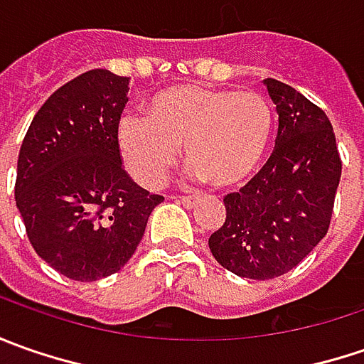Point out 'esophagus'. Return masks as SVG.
<instances>
[{
  "mask_svg": "<svg viewBox=\"0 0 364 364\" xmlns=\"http://www.w3.org/2000/svg\"><path fill=\"white\" fill-rule=\"evenodd\" d=\"M176 203L184 204L186 208H192V206H196V203H198V198H192V196H174Z\"/></svg>",
  "mask_w": 364,
  "mask_h": 364,
  "instance_id": "34e87169",
  "label": "esophagus"
}]
</instances>
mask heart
<instances>
[{
  "label": "heart",
  "mask_w": 364,
  "mask_h": 364,
  "mask_svg": "<svg viewBox=\"0 0 364 364\" xmlns=\"http://www.w3.org/2000/svg\"><path fill=\"white\" fill-rule=\"evenodd\" d=\"M273 123L272 105L259 92L180 85L156 92L146 117L123 115L117 144L125 168L147 188L166 180L180 146L194 178L232 188L261 166Z\"/></svg>",
  "instance_id": "heart-1"
}]
</instances>
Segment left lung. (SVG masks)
I'll return each mask as SVG.
<instances>
[{"label":"left lung","mask_w":364,"mask_h":364,"mask_svg":"<svg viewBox=\"0 0 364 364\" xmlns=\"http://www.w3.org/2000/svg\"><path fill=\"white\" fill-rule=\"evenodd\" d=\"M263 85L279 115L275 149L210 235L218 263L239 277L273 279L294 269L328 232L343 161L326 113L286 82Z\"/></svg>","instance_id":"left-lung-1"}]
</instances>
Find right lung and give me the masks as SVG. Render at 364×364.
<instances>
[{"instance_id":"obj_1","label":"right lung","mask_w":364,"mask_h":364,"mask_svg":"<svg viewBox=\"0 0 364 364\" xmlns=\"http://www.w3.org/2000/svg\"><path fill=\"white\" fill-rule=\"evenodd\" d=\"M129 78L95 68L38 109L18 158L16 206L34 251L75 282L119 272L164 200L137 186L117 144Z\"/></svg>"}]
</instances>
